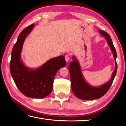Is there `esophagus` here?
Wrapping results in <instances>:
<instances>
[{
	"label": "esophagus",
	"instance_id": "obj_1",
	"mask_svg": "<svg viewBox=\"0 0 126 126\" xmlns=\"http://www.w3.org/2000/svg\"><path fill=\"white\" fill-rule=\"evenodd\" d=\"M65 60H66V61L67 63L69 62V60H70V56L68 55H66L65 56Z\"/></svg>",
	"mask_w": 126,
	"mask_h": 126
}]
</instances>
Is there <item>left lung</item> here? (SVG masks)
<instances>
[{"mask_svg":"<svg viewBox=\"0 0 126 126\" xmlns=\"http://www.w3.org/2000/svg\"><path fill=\"white\" fill-rule=\"evenodd\" d=\"M99 32L102 36L105 37L110 50L112 52L113 57L115 60V69L112 72L111 78L107 82L98 87L91 86L87 82L83 77L78 60L75 56H72V61L70 63L69 65L71 89L75 96L82 100H94L102 97L111 87L116 75L117 70V52L112 39L107 32L101 30H99Z\"/></svg>","mask_w":126,"mask_h":126,"instance_id":"obj_1","label":"left lung"}]
</instances>
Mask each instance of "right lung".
Instances as JSON below:
<instances>
[{
  "label": "right lung",
  "mask_w": 126,
  "mask_h": 126,
  "mask_svg": "<svg viewBox=\"0 0 126 126\" xmlns=\"http://www.w3.org/2000/svg\"><path fill=\"white\" fill-rule=\"evenodd\" d=\"M35 27L33 24L25 28L18 36L11 52L10 71L14 81L20 92L27 97L44 98L52 90L55 76L60 68L66 66L63 56L51 58L38 68L26 66L21 59L24 41Z\"/></svg>",
  "instance_id": "right-lung-1"
}]
</instances>
